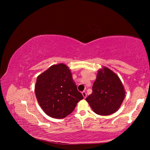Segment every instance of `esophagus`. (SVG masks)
<instances>
[{"mask_svg":"<svg viewBox=\"0 0 150 150\" xmlns=\"http://www.w3.org/2000/svg\"><path fill=\"white\" fill-rule=\"evenodd\" d=\"M82 95H83V97H84L85 98L87 97V93H86V92L85 91H83L82 92Z\"/></svg>","mask_w":150,"mask_h":150,"instance_id":"obj_1","label":"esophagus"}]
</instances>
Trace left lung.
I'll return each mask as SVG.
<instances>
[{"label":"left lung","mask_w":150,"mask_h":150,"mask_svg":"<svg viewBox=\"0 0 150 150\" xmlns=\"http://www.w3.org/2000/svg\"><path fill=\"white\" fill-rule=\"evenodd\" d=\"M126 95L120 78L106 67L98 69L93 85V93L86 100L98 115L107 116L116 112Z\"/></svg>","instance_id":"8db88e82"}]
</instances>
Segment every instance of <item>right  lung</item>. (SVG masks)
Here are the masks:
<instances>
[{
  "label": "right lung",
  "mask_w": 150,
  "mask_h": 150,
  "mask_svg": "<svg viewBox=\"0 0 150 150\" xmlns=\"http://www.w3.org/2000/svg\"><path fill=\"white\" fill-rule=\"evenodd\" d=\"M35 94L42 110L50 117L62 119L70 115L83 98L64 63L53 65L38 76Z\"/></svg>",
  "instance_id": "right-lung-1"
}]
</instances>
